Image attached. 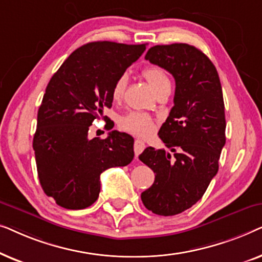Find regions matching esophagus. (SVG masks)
I'll use <instances>...</instances> for the list:
<instances>
[{
  "label": "esophagus",
  "instance_id": "34e87169",
  "mask_svg": "<svg viewBox=\"0 0 262 262\" xmlns=\"http://www.w3.org/2000/svg\"><path fill=\"white\" fill-rule=\"evenodd\" d=\"M145 149V144L144 142L141 141V139H136L135 144H134V150H135V155L137 157L139 154H142L143 150Z\"/></svg>",
  "mask_w": 262,
  "mask_h": 262
}]
</instances>
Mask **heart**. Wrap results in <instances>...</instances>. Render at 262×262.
Segmentation results:
<instances>
[{"label":"heart","instance_id":"1","mask_svg":"<svg viewBox=\"0 0 262 262\" xmlns=\"http://www.w3.org/2000/svg\"><path fill=\"white\" fill-rule=\"evenodd\" d=\"M142 75L156 92V94L166 88H170V80L166 71L159 66H148L142 70ZM126 76L123 75L114 82L112 88V99L119 101L123 98L125 87H126ZM119 126L121 130L130 132L137 136H148L152 132L154 120L149 114L132 111L120 118Z\"/></svg>","mask_w":262,"mask_h":262}]
</instances>
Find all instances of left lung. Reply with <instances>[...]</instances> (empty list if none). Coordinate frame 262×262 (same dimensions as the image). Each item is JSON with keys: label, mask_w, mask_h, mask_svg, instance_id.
<instances>
[{"label": "left lung", "mask_w": 262, "mask_h": 262, "mask_svg": "<svg viewBox=\"0 0 262 262\" xmlns=\"http://www.w3.org/2000/svg\"><path fill=\"white\" fill-rule=\"evenodd\" d=\"M145 59L175 80L174 106L159 131L174 159L152 146L139 155L155 173V181L141 198L151 212L174 216L202 199L218 171L227 126L223 93L216 67L194 46L156 45Z\"/></svg>", "instance_id": "obj_1"}]
</instances>
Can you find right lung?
I'll list each match as a JSON object with an SVG mask.
<instances>
[{
	"label": "right lung",
	"mask_w": 262,
	"mask_h": 262,
	"mask_svg": "<svg viewBox=\"0 0 262 262\" xmlns=\"http://www.w3.org/2000/svg\"><path fill=\"white\" fill-rule=\"evenodd\" d=\"M145 49L146 44L88 42L50 80L38 111L33 149L45 194L64 209L91 206L99 198L102 171L134 160L130 135L113 130L105 139H88V131L112 107L114 82Z\"/></svg>",
	"instance_id": "1"
}]
</instances>
